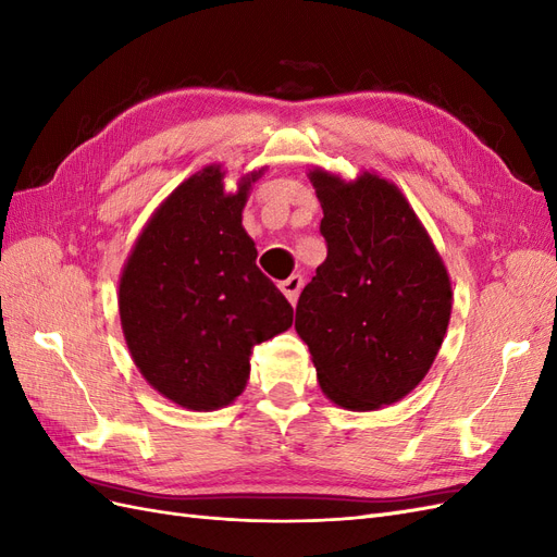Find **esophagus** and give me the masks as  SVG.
Here are the masks:
<instances>
[{
    "label": "esophagus",
    "mask_w": 557,
    "mask_h": 557,
    "mask_svg": "<svg viewBox=\"0 0 557 557\" xmlns=\"http://www.w3.org/2000/svg\"><path fill=\"white\" fill-rule=\"evenodd\" d=\"M301 285H305V278H301L299 274H293L290 278L281 281V290H283V295H285V297H288L290 305H297V297H299Z\"/></svg>",
    "instance_id": "esophagus-1"
}]
</instances>
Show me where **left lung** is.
<instances>
[{
  "label": "left lung",
  "mask_w": 557,
  "mask_h": 557,
  "mask_svg": "<svg viewBox=\"0 0 557 557\" xmlns=\"http://www.w3.org/2000/svg\"><path fill=\"white\" fill-rule=\"evenodd\" d=\"M327 258L301 290L295 330L323 393L374 411L425 379L450 320V281L409 201L374 174L311 172Z\"/></svg>",
  "instance_id": "left-lung-1"
}]
</instances>
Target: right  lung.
<instances>
[{
	"instance_id": "obj_1",
	"label": "right lung",
	"mask_w": 557,
	"mask_h": 557,
	"mask_svg": "<svg viewBox=\"0 0 557 557\" xmlns=\"http://www.w3.org/2000/svg\"><path fill=\"white\" fill-rule=\"evenodd\" d=\"M223 190L207 166L183 181L150 218L121 276V323L144 379L193 411L237 399L250 348L293 325V307L256 264L242 227L250 181Z\"/></svg>"
}]
</instances>
